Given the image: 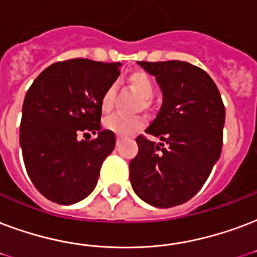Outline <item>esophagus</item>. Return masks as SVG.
<instances>
[{
    "mask_svg": "<svg viewBox=\"0 0 257 257\" xmlns=\"http://www.w3.org/2000/svg\"><path fill=\"white\" fill-rule=\"evenodd\" d=\"M121 143V137H117V140H115V144H117V146H118V144H120Z\"/></svg>",
    "mask_w": 257,
    "mask_h": 257,
    "instance_id": "1",
    "label": "esophagus"
}]
</instances>
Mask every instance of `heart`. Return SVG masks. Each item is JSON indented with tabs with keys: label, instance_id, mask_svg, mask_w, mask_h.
I'll return each instance as SVG.
<instances>
[{
	"label": "heart",
	"instance_id": "1",
	"mask_svg": "<svg viewBox=\"0 0 257 257\" xmlns=\"http://www.w3.org/2000/svg\"><path fill=\"white\" fill-rule=\"evenodd\" d=\"M129 85L144 101H150L155 94L154 81L144 71H135L129 76ZM114 86H109L103 91L101 97V109L103 113H109L114 105ZM147 103V102H144ZM146 125V121L142 117H129L124 114H114L105 120V128L115 133L117 136H132L140 132Z\"/></svg>",
	"mask_w": 257,
	"mask_h": 257
}]
</instances>
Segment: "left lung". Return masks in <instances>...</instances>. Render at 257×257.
I'll return each mask as SVG.
<instances>
[{"label": "left lung", "instance_id": "1", "mask_svg": "<svg viewBox=\"0 0 257 257\" xmlns=\"http://www.w3.org/2000/svg\"><path fill=\"white\" fill-rule=\"evenodd\" d=\"M156 78L163 103L129 163L135 193L155 207L187 202L206 182L220 159L225 107L221 94L202 68L181 60L137 62Z\"/></svg>", "mask_w": 257, "mask_h": 257}]
</instances>
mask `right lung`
Listing matches in <instances>:
<instances>
[{"mask_svg": "<svg viewBox=\"0 0 257 257\" xmlns=\"http://www.w3.org/2000/svg\"><path fill=\"white\" fill-rule=\"evenodd\" d=\"M120 66L90 59L58 62L27 91L20 146L31 181L52 202H79L97 186L103 160L115 146L114 133L101 129V97L118 78ZM85 132L97 137L79 141Z\"/></svg>", "mask_w": 257, "mask_h": 257, "instance_id": "1", "label": "right lung"}]
</instances>
